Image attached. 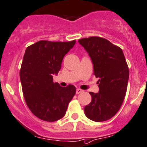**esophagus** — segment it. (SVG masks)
I'll use <instances>...</instances> for the list:
<instances>
[{
    "label": "esophagus",
    "instance_id": "obj_1",
    "mask_svg": "<svg viewBox=\"0 0 147 147\" xmlns=\"http://www.w3.org/2000/svg\"><path fill=\"white\" fill-rule=\"evenodd\" d=\"M82 92H83V90L81 89H80V88H78V89L76 90V94H80Z\"/></svg>",
    "mask_w": 147,
    "mask_h": 147
}]
</instances>
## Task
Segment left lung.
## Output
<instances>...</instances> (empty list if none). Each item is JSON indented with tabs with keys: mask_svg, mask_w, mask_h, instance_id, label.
Here are the masks:
<instances>
[{
	"mask_svg": "<svg viewBox=\"0 0 147 147\" xmlns=\"http://www.w3.org/2000/svg\"><path fill=\"white\" fill-rule=\"evenodd\" d=\"M90 57L93 74L99 78V92H90L92 100L85 106L87 117L96 122L111 119L121 106L127 90L129 71L119 47L98 36L78 40Z\"/></svg>",
	"mask_w": 147,
	"mask_h": 147,
	"instance_id": "8db88e82",
	"label": "left lung"
}]
</instances>
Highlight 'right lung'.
Returning <instances> with one entry per match:
<instances>
[{"instance_id": "1", "label": "right lung", "mask_w": 147, "mask_h": 147, "mask_svg": "<svg viewBox=\"0 0 147 147\" xmlns=\"http://www.w3.org/2000/svg\"><path fill=\"white\" fill-rule=\"evenodd\" d=\"M75 42L39 41L26 49L20 70L23 94L33 114L45 121L62 119L75 95L74 85L63 88L53 82V75H57Z\"/></svg>"}]
</instances>
